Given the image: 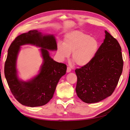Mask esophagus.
Returning a JSON list of instances; mask_svg holds the SVG:
<instances>
[{
  "instance_id": "1",
  "label": "esophagus",
  "mask_w": 130,
  "mask_h": 130,
  "mask_svg": "<svg viewBox=\"0 0 130 130\" xmlns=\"http://www.w3.org/2000/svg\"><path fill=\"white\" fill-rule=\"evenodd\" d=\"M71 68H70V67H67V73H69L71 72Z\"/></svg>"
}]
</instances>
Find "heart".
<instances>
[{
	"label": "heart",
	"instance_id": "b5f03b06",
	"mask_svg": "<svg viewBox=\"0 0 130 130\" xmlns=\"http://www.w3.org/2000/svg\"><path fill=\"white\" fill-rule=\"evenodd\" d=\"M99 49V42L96 38L80 31H73L67 34L63 44L58 43L57 55L63 60L72 53L74 63L79 66H85L92 61Z\"/></svg>",
	"mask_w": 130,
	"mask_h": 130
}]
</instances>
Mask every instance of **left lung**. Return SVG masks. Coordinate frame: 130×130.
Segmentation results:
<instances>
[{
	"instance_id": "obj_1",
	"label": "left lung",
	"mask_w": 130,
	"mask_h": 130,
	"mask_svg": "<svg viewBox=\"0 0 130 130\" xmlns=\"http://www.w3.org/2000/svg\"><path fill=\"white\" fill-rule=\"evenodd\" d=\"M105 38L89 63L75 70L77 96L87 104L112 95L123 72L121 48L115 38L105 31Z\"/></svg>"
}]
</instances>
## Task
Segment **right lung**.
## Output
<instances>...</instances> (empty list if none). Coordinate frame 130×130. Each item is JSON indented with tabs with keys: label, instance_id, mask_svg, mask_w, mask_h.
<instances>
[{
	"label": "right lung",
	"instance_id": "right-lung-1",
	"mask_svg": "<svg viewBox=\"0 0 130 130\" xmlns=\"http://www.w3.org/2000/svg\"><path fill=\"white\" fill-rule=\"evenodd\" d=\"M27 44L42 48L44 62L38 75L25 82L17 77L16 61L20 46ZM48 50H57L55 37L44 36L35 30L19 35L9 47L4 66L5 76L12 94L23 105L33 107L46 104L52 99L60 78L66 74L67 66L55 61L49 56Z\"/></svg>",
	"mask_w": 130,
	"mask_h": 130
}]
</instances>
